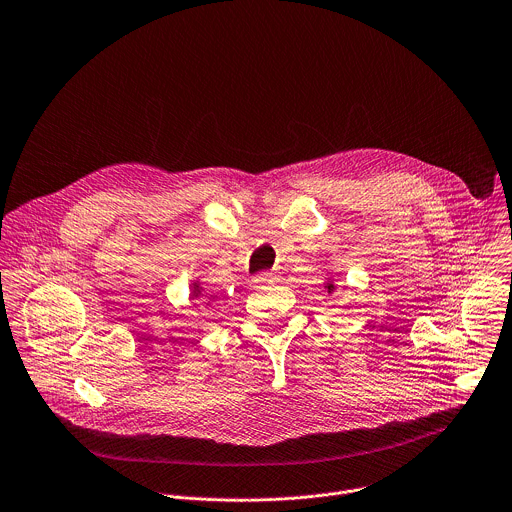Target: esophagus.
Listing matches in <instances>:
<instances>
[{
    "label": "esophagus",
    "mask_w": 512,
    "mask_h": 512,
    "mask_svg": "<svg viewBox=\"0 0 512 512\" xmlns=\"http://www.w3.org/2000/svg\"><path fill=\"white\" fill-rule=\"evenodd\" d=\"M253 281H255L257 285H263V283H273V281H277V275H273V273H261V275H257Z\"/></svg>",
    "instance_id": "1"
}]
</instances>
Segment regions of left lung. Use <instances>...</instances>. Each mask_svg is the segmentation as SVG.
I'll list each match as a JSON object with an SVG mask.
<instances>
[{
  "label": "left lung",
  "mask_w": 512,
  "mask_h": 512,
  "mask_svg": "<svg viewBox=\"0 0 512 512\" xmlns=\"http://www.w3.org/2000/svg\"><path fill=\"white\" fill-rule=\"evenodd\" d=\"M325 289H327V291H329V293H331V291H333V289H335V285H333V283H331V281H329V283H325Z\"/></svg>",
  "instance_id": "left-lung-1"
}]
</instances>
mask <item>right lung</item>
Listing matches in <instances>:
<instances>
[{"instance_id":"add662e5","label":"right lung","mask_w":512,"mask_h":512,"mask_svg":"<svg viewBox=\"0 0 512 512\" xmlns=\"http://www.w3.org/2000/svg\"><path fill=\"white\" fill-rule=\"evenodd\" d=\"M201 295V289H199V285H195V289H193V297H199Z\"/></svg>"}]
</instances>
